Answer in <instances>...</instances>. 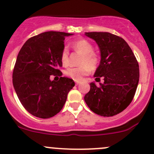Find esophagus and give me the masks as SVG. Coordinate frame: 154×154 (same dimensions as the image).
<instances>
[{
  "mask_svg": "<svg viewBox=\"0 0 154 154\" xmlns=\"http://www.w3.org/2000/svg\"><path fill=\"white\" fill-rule=\"evenodd\" d=\"M79 84H80V82H79V81H75V85H76V86H78Z\"/></svg>",
  "mask_w": 154,
  "mask_h": 154,
  "instance_id": "esophagus-1",
  "label": "esophagus"
}]
</instances>
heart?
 Segmentation results:
<instances>
[{
  "label": "heart",
  "instance_id": "heart-1",
  "mask_svg": "<svg viewBox=\"0 0 154 154\" xmlns=\"http://www.w3.org/2000/svg\"><path fill=\"white\" fill-rule=\"evenodd\" d=\"M72 48L75 51L82 55L80 62V67L68 68L65 71V74L72 80H80L83 76L86 75L90 71L97 69L100 64V57L94 53V47L88 40L81 38L72 43ZM69 51L66 47L63 49L61 53V62L64 66L68 63Z\"/></svg>",
  "mask_w": 154,
  "mask_h": 154
}]
</instances>
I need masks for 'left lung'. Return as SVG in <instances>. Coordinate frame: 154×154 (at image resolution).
<instances>
[{"mask_svg":"<svg viewBox=\"0 0 154 154\" xmlns=\"http://www.w3.org/2000/svg\"><path fill=\"white\" fill-rule=\"evenodd\" d=\"M100 51V62L94 73L96 86L90 83L84 100L90 109L99 116L110 117L122 112L130 105L139 80V63L125 40L106 32H90Z\"/></svg>","mask_w":154,"mask_h":154,"instance_id":"left-lung-1","label":"left lung"}]
</instances>
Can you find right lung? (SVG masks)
<instances>
[{
    "label": "right lung",
    "instance_id": "add662e5",
    "mask_svg": "<svg viewBox=\"0 0 154 154\" xmlns=\"http://www.w3.org/2000/svg\"><path fill=\"white\" fill-rule=\"evenodd\" d=\"M64 32L49 31L29 38L20 50L12 73L17 96L28 112L40 119H49L60 112L74 86L72 79L61 77L58 81L51 76H61V53Z\"/></svg>",
    "mask_w": 154,
    "mask_h": 154
}]
</instances>
